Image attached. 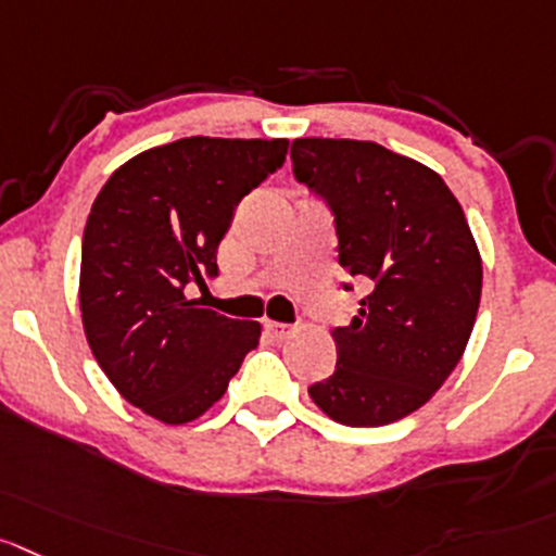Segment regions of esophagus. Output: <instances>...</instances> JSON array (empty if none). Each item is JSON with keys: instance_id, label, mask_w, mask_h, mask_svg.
Returning <instances> with one entry per match:
<instances>
[{"instance_id": "1", "label": "esophagus", "mask_w": 556, "mask_h": 556, "mask_svg": "<svg viewBox=\"0 0 556 556\" xmlns=\"http://www.w3.org/2000/svg\"><path fill=\"white\" fill-rule=\"evenodd\" d=\"M264 327H267V330L273 332L275 338H289V336H292V330H294L292 325H283V321H267Z\"/></svg>"}]
</instances>
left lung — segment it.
<instances>
[{
    "label": "left lung",
    "instance_id": "8db88e82",
    "mask_svg": "<svg viewBox=\"0 0 556 556\" xmlns=\"http://www.w3.org/2000/svg\"><path fill=\"white\" fill-rule=\"evenodd\" d=\"M292 168L330 210L341 267L371 289L332 330L336 371L308 395L343 426H388L462 361L483 287L478 245L445 179L382 144L298 139Z\"/></svg>",
    "mask_w": 556,
    "mask_h": 556
}]
</instances>
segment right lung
<instances>
[{
    "label": "right lung",
    "mask_w": 556,
    "mask_h": 556,
    "mask_svg": "<svg viewBox=\"0 0 556 556\" xmlns=\"http://www.w3.org/2000/svg\"><path fill=\"white\" fill-rule=\"evenodd\" d=\"M287 139L190 136L130 157L103 185L81 242L89 349L125 401L179 426L210 409L258 343V321L199 308L242 195L287 161Z\"/></svg>",
    "instance_id": "right-lung-1"
}]
</instances>
